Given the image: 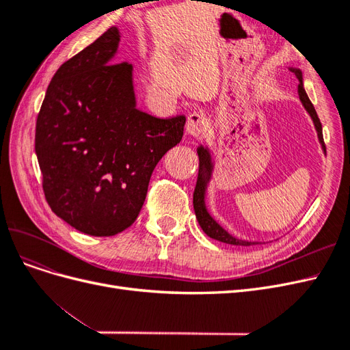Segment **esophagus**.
<instances>
[{
	"instance_id": "esophagus-1",
	"label": "esophagus",
	"mask_w": 350,
	"mask_h": 350,
	"mask_svg": "<svg viewBox=\"0 0 350 350\" xmlns=\"http://www.w3.org/2000/svg\"><path fill=\"white\" fill-rule=\"evenodd\" d=\"M208 129H210V121L206 116V113H203L201 111H196L188 115V121H187L188 134L198 137V135L206 134Z\"/></svg>"
}]
</instances>
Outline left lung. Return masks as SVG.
Returning <instances> with one entry per match:
<instances>
[{
	"mask_svg": "<svg viewBox=\"0 0 350 350\" xmlns=\"http://www.w3.org/2000/svg\"><path fill=\"white\" fill-rule=\"evenodd\" d=\"M291 71L295 74L296 79L299 80V84H298L299 99L304 105V108L306 109V112L311 115V118H312L314 125H315L317 134H319V140H320L323 149L325 152V144H324V139H323V126H321L319 115H317V112L314 109V105L311 103L308 94H306V92L304 89L302 72L298 68H291ZM197 153H198L200 165H198V178H197V184H196V189H194L193 204H194V211H196V216H197V220H198L201 229H203L206 232V235H208L210 238L217 239V241L225 242V243H230V245L248 247V245H252V243H257V242H248V241H242V239L232 237L217 224V221L213 217L208 215L207 207H206V201H204V196H206L207 183L210 181V176H211V171H213V163H211V156H210L208 149H206V147L200 146L197 149Z\"/></svg>",
	"mask_w": 350,
	"mask_h": 350,
	"instance_id": "1",
	"label": "left lung"
}]
</instances>
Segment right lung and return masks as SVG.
Wrapping results in <instances>:
<instances>
[{
	"instance_id": "right-lung-1",
	"label": "right lung",
	"mask_w": 350,
	"mask_h": 350,
	"mask_svg": "<svg viewBox=\"0 0 350 350\" xmlns=\"http://www.w3.org/2000/svg\"><path fill=\"white\" fill-rule=\"evenodd\" d=\"M111 27L62 64L36 120L35 150L54 213L92 237L134 224L154 166L181 142L185 116L156 118L135 107L133 66L115 62Z\"/></svg>"
}]
</instances>
